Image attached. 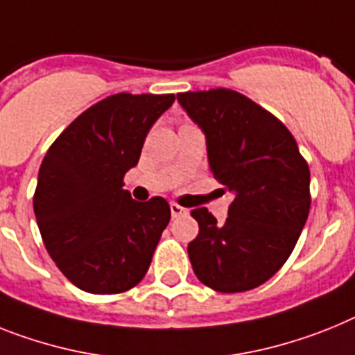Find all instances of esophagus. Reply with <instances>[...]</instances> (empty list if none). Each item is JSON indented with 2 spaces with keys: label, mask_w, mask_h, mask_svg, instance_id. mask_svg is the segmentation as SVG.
Wrapping results in <instances>:
<instances>
[{
  "label": "esophagus",
  "mask_w": 355,
  "mask_h": 355,
  "mask_svg": "<svg viewBox=\"0 0 355 355\" xmlns=\"http://www.w3.org/2000/svg\"><path fill=\"white\" fill-rule=\"evenodd\" d=\"M171 211H172V217H181V215L189 214V210H187V208H183V207H180L178 202H172Z\"/></svg>",
  "instance_id": "34e87169"
}]
</instances>
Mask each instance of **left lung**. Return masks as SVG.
Returning <instances> with one entry per match:
<instances>
[{
  "instance_id": "left-lung-1",
  "label": "left lung",
  "mask_w": 355,
  "mask_h": 355,
  "mask_svg": "<svg viewBox=\"0 0 355 355\" xmlns=\"http://www.w3.org/2000/svg\"><path fill=\"white\" fill-rule=\"evenodd\" d=\"M207 136L211 174L235 196L217 223L192 210L199 233L189 244L196 277L217 293L255 289L286 264L311 208V172L295 136L275 114L226 87L178 93Z\"/></svg>"
}]
</instances>
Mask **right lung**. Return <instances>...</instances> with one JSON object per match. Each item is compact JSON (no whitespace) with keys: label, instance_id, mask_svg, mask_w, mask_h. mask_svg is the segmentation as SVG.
I'll return each instance as SVG.
<instances>
[{"label":"right lung","instance_id":"1","mask_svg":"<svg viewBox=\"0 0 355 355\" xmlns=\"http://www.w3.org/2000/svg\"><path fill=\"white\" fill-rule=\"evenodd\" d=\"M174 100L111 95L78 114L48 148L33 211L51 260L78 289L118 295L145 277L171 207L163 198L135 201L123 175Z\"/></svg>","mask_w":355,"mask_h":355}]
</instances>
